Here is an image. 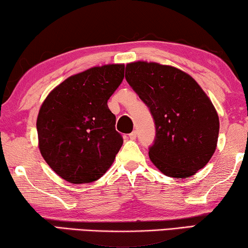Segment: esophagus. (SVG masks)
<instances>
[{"mask_svg": "<svg viewBox=\"0 0 248 248\" xmlns=\"http://www.w3.org/2000/svg\"><path fill=\"white\" fill-rule=\"evenodd\" d=\"M137 131H133V132H132V133H130V134H128V138H130L131 139V140H135V139H137Z\"/></svg>", "mask_w": 248, "mask_h": 248, "instance_id": "obj_1", "label": "esophagus"}]
</instances>
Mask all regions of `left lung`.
Returning <instances> with one entry per match:
<instances>
[{
  "label": "left lung",
  "mask_w": 248,
  "mask_h": 248,
  "mask_svg": "<svg viewBox=\"0 0 248 248\" xmlns=\"http://www.w3.org/2000/svg\"><path fill=\"white\" fill-rule=\"evenodd\" d=\"M125 79L147 105L155 124L149 157L162 174L187 178L215 154L219 117L199 83L184 71L155 62L126 64Z\"/></svg>",
  "instance_id": "8db88e82"
}]
</instances>
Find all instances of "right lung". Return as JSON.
<instances>
[{
  "label": "right lung",
  "mask_w": 248,
  "mask_h": 248,
  "mask_svg": "<svg viewBox=\"0 0 248 248\" xmlns=\"http://www.w3.org/2000/svg\"><path fill=\"white\" fill-rule=\"evenodd\" d=\"M124 78V64L94 66L50 91L37 117L38 147L60 177L72 184L99 179L123 144L107 101Z\"/></svg>",
  "instance_id": "right-lung-1"
}]
</instances>
